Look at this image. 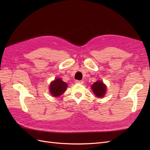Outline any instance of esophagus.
I'll return each mask as SVG.
<instances>
[{"label": "esophagus", "instance_id": "obj_1", "mask_svg": "<svg viewBox=\"0 0 150 150\" xmlns=\"http://www.w3.org/2000/svg\"><path fill=\"white\" fill-rule=\"evenodd\" d=\"M75 83H80V84H83V80H75Z\"/></svg>", "mask_w": 150, "mask_h": 150}]
</instances>
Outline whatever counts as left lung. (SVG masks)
I'll return each mask as SVG.
<instances>
[{
	"mask_svg": "<svg viewBox=\"0 0 150 150\" xmlns=\"http://www.w3.org/2000/svg\"><path fill=\"white\" fill-rule=\"evenodd\" d=\"M91 89L95 96H96L98 98L104 97L106 94V86L101 80L94 82L91 86Z\"/></svg>",
	"mask_w": 150,
	"mask_h": 150,
	"instance_id": "left-lung-1",
	"label": "left lung"
}]
</instances>
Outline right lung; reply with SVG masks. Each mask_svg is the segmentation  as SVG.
Instances as JSON below:
<instances>
[{
	"label": "right lung",
	"instance_id": "obj_1",
	"mask_svg": "<svg viewBox=\"0 0 150 150\" xmlns=\"http://www.w3.org/2000/svg\"><path fill=\"white\" fill-rule=\"evenodd\" d=\"M67 87L68 84L64 82L61 79H56L50 84V93L54 97H59L64 93Z\"/></svg>",
	"mask_w": 150,
	"mask_h": 150
}]
</instances>
